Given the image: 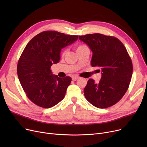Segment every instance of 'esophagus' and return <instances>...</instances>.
Segmentation results:
<instances>
[{
    "instance_id": "obj_1",
    "label": "esophagus",
    "mask_w": 147,
    "mask_h": 147,
    "mask_svg": "<svg viewBox=\"0 0 147 147\" xmlns=\"http://www.w3.org/2000/svg\"><path fill=\"white\" fill-rule=\"evenodd\" d=\"M79 78V77H78V76H74V77H73V78H72V80H73V81H76V80H78Z\"/></svg>"
}]
</instances>
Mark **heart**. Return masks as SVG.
Wrapping results in <instances>:
<instances>
[{"label":"heart","mask_w":147,"mask_h":147,"mask_svg":"<svg viewBox=\"0 0 147 147\" xmlns=\"http://www.w3.org/2000/svg\"><path fill=\"white\" fill-rule=\"evenodd\" d=\"M85 46H86V45H79V46H77V48H76V51H79V50H80V49H82L83 48L85 47ZM64 53H65V51H64L63 52V55H64Z\"/></svg>","instance_id":"b5f03b06"}]
</instances>
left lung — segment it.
<instances>
[{
  "instance_id": "8db88e82",
  "label": "left lung",
  "mask_w": 147,
  "mask_h": 147,
  "mask_svg": "<svg viewBox=\"0 0 147 147\" xmlns=\"http://www.w3.org/2000/svg\"><path fill=\"white\" fill-rule=\"evenodd\" d=\"M79 39L91 49V65L101 67L98 83L89 79L84 89L88 101L99 109L116 103L128 89L133 72L132 62L122 42L117 38L99 33L79 36Z\"/></svg>"
}]
</instances>
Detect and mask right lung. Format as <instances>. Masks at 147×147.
I'll use <instances>...</instances> for the list:
<instances>
[{
    "label": "right lung",
    "instance_id": "right-lung-1",
    "mask_svg": "<svg viewBox=\"0 0 147 147\" xmlns=\"http://www.w3.org/2000/svg\"><path fill=\"white\" fill-rule=\"evenodd\" d=\"M78 38V36L45 31L26 45L18 62L17 74L27 96L34 104L48 109L64 99L71 78L53 76L51 67L59 62L61 49Z\"/></svg>",
    "mask_w": 147,
    "mask_h": 147
}]
</instances>
